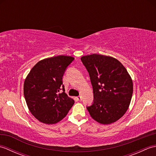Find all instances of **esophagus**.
I'll use <instances>...</instances> for the list:
<instances>
[{
	"label": "esophagus",
	"mask_w": 156,
	"mask_h": 156,
	"mask_svg": "<svg viewBox=\"0 0 156 156\" xmlns=\"http://www.w3.org/2000/svg\"><path fill=\"white\" fill-rule=\"evenodd\" d=\"M76 98L78 99V101H82V97H81V96H78V97H76Z\"/></svg>",
	"instance_id": "1"
}]
</instances>
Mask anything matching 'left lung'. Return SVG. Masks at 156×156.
Masks as SVG:
<instances>
[{
    "mask_svg": "<svg viewBox=\"0 0 156 156\" xmlns=\"http://www.w3.org/2000/svg\"><path fill=\"white\" fill-rule=\"evenodd\" d=\"M93 89L94 100L87 107L92 118L101 124L119 120L127 111L133 94V81L117 59L94 54L81 58Z\"/></svg>",
    "mask_w": 156,
    "mask_h": 156,
    "instance_id": "left-lung-1",
    "label": "left lung"
}]
</instances>
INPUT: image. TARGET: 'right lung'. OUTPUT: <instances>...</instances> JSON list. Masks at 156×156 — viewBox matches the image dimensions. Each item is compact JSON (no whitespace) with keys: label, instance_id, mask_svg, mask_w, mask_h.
Masks as SVG:
<instances>
[{"label":"right lung","instance_id":"obj_1","mask_svg":"<svg viewBox=\"0 0 156 156\" xmlns=\"http://www.w3.org/2000/svg\"><path fill=\"white\" fill-rule=\"evenodd\" d=\"M74 59L66 55L44 59L34 66L26 78L25 101L31 114L39 121L56 123L66 117L74 104L65 93L62 82L65 71Z\"/></svg>","mask_w":156,"mask_h":156}]
</instances>
